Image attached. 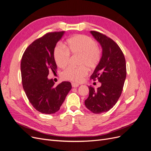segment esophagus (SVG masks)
I'll return each mask as SVG.
<instances>
[{
    "instance_id": "1",
    "label": "esophagus",
    "mask_w": 151,
    "mask_h": 151,
    "mask_svg": "<svg viewBox=\"0 0 151 151\" xmlns=\"http://www.w3.org/2000/svg\"><path fill=\"white\" fill-rule=\"evenodd\" d=\"M71 86L73 88H77L79 86V84H78V83H71Z\"/></svg>"
}]
</instances>
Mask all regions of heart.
<instances>
[{"instance_id": "1", "label": "heart", "mask_w": 151, "mask_h": 151, "mask_svg": "<svg viewBox=\"0 0 151 151\" xmlns=\"http://www.w3.org/2000/svg\"><path fill=\"white\" fill-rule=\"evenodd\" d=\"M95 41L84 35H77L69 38L66 42V48L57 44L53 51L57 65L63 68L68 63L70 53L79 55V65L77 68L68 66L61 73V78L65 80L80 82L88 74V69H93L98 65L101 59V53L96 47Z\"/></svg>"}]
</instances>
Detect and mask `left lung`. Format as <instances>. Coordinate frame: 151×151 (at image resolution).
<instances>
[{"label": "left lung", "mask_w": 151, "mask_h": 151, "mask_svg": "<svg viewBox=\"0 0 151 151\" xmlns=\"http://www.w3.org/2000/svg\"><path fill=\"white\" fill-rule=\"evenodd\" d=\"M90 33L102 48L101 58L91 78L101 85L97 89L88 86L85 104L92 113L100 114L111 109L119 99L126 78V65L123 53L112 39L96 31Z\"/></svg>", "instance_id": "8db88e82"}]
</instances>
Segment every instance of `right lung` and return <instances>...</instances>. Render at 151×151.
<instances>
[{"mask_svg": "<svg viewBox=\"0 0 151 151\" xmlns=\"http://www.w3.org/2000/svg\"><path fill=\"white\" fill-rule=\"evenodd\" d=\"M65 32L48 33L27 48L21 60L22 86L28 99L36 110L51 114L59 111L71 89V83L63 81L57 86L49 72L57 68L53 51Z\"/></svg>", "mask_w": 151, "mask_h": 151, "instance_id": "1", "label": "right lung"}]
</instances>
